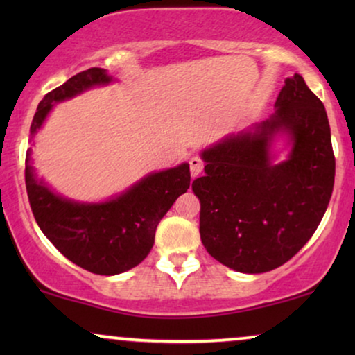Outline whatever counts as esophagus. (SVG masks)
I'll return each mask as SVG.
<instances>
[{
	"mask_svg": "<svg viewBox=\"0 0 355 355\" xmlns=\"http://www.w3.org/2000/svg\"><path fill=\"white\" fill-rule=\"evenodd\" d=\"M189 164H191V174L192 178L198 176L203 171V162L198 157H192L191 159H189Z\"/></svg>",
	"mask_w": 355,
	"mask_h": 355,
	"instance_id": "obj_1",
	"label": "esophagus"
}]
</instances>
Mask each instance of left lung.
<instances>
[{
    "mask_svg": "<svg viewBox=\"0 0 355 355\" xmlns=\"http://www.w3.org/2000/svg\"><path fill=\"white\" fill-rule=\"evenodd\" d=\"M200 157L205 176L192 191L200 198L202 244L213 259L257 275L307 244L331 198L334 155L327 111L302 76L284 80L268 119L225 135Z\"/></svg>",
    "mask_w": 355,
    "mask_h": 355,
    "instance_id": "1",
    "label": "left lung"
}]
</instances>
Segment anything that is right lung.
Listing matches in <instances>:
<instances>
[{
  "mask_svg": "<svg viewBox=\"0 0 355 355\" xmlns=\"http://www.w3.org/2000/svg\"><path fill=\"white\" fill-rule=\"evenodd\" d=\"M116 82L106 69L82 71L43 96L32 119L31 139L61 101ZM26 158V186L32 213L53 245L90 273L113 276L137 266L155 244V231L179 196L191 186L189 163L148 173L101 202H80L53 191Z\"/></svg>",
  "mask_w": 355,
  "mask_h": 355,
  "instance_id": "add662e5",
  "label": "right lung"
}]
</instances>
